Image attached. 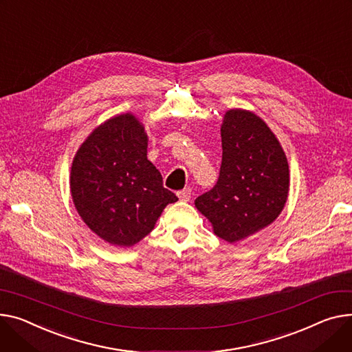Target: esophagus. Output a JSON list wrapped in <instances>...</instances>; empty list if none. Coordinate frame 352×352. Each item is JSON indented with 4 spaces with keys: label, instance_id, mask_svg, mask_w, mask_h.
Returning a JSON list of instances; mask_svg holds the SVG:
<instances>
[{
    "label": "esophagus",
    "instance_id": "esophagus-1",
    "mask_svg": "<svg viewBox=\"0 0 352 352\" xmlns=\"http://www.w3.org/2000/svg\"><path fill=\"white\" fill-rule=\"evenodd\" d=\"M177 195H178V198H179L181 201H190V199H191V195H192V190H191V188H184V190L178 191Z\"/></svg>",
    "mask_w": 352,
    "mask_h": 352
}]
</instances>
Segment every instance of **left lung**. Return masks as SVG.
<instances>
[{
	"label": "left lung",
	"mask_w": 352,
	"mask_h": 352,
	"mask_svg": "<svg viewBox=\"0 0 352 352\" xmlns=\"http://www.w3.org/2000/svg\"><path fill=\"white\" fill-rule=\"evenodd\" d=\"M222 162L212 190L195 206L229 243L270 225L289 195V164L282 146L256 114L229 110L221 127Z\"/></svg>",
	"instance_id": "obj_1"
}]
</instances>
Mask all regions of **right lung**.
<instances>
[{
	"mask_svg": "<svg viewBox=\"0 0 352 352\" xmlns=\"http://www.w3.org/2000/svg\"><path fill=\"white\" fill-rule=\"evenodd\" d=\"M70 192L85 223L116 246L142 241L162 209L178 201L147 160L144 127L129 113L87 137L72 164Z\"/></svg>",
	"mask_w": 352,
	"mask_h": 352,
	"instance_id": "right-lung-1",
	"label": "right lung"
}]
</instances>
